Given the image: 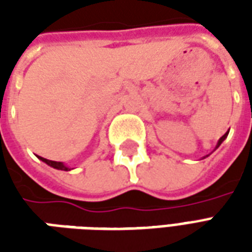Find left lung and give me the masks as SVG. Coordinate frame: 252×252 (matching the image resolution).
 <instances>
[{"mask_svg":"<svg viewBox=\"0 0 252 252\" xmlns=\"http://www.w3.org/2000/svg\"><path fill=\"white\" fill-rule=\"evenodd\" d=\"M227 136H228V132H227V133H224V135L220 137V140H219V143H217V147H219V146H220V144H221V143L225 140V137H227Z\"/></svg>","mask_w":252,"mask_h":252,"instance_id":"1","label":"left lung"}]
</instances>
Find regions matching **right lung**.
<instances>
[{"instance_id":"obj_1","label":"right lung","mask_w":252,"mask_h":252,"mask_svg":"<svg viewBox=\"0 0 252 252\" xmlns=\"http://www.w3.org/2000/svg\"><path fill=\"white\" fill-rule=\"evenodd\" d=\"M39 159H41L43 162H46L47 164H50L51 167H54V169H58V170H64V171H67V170H70L68 167H66L64 164L62 163V162H55V160H48V159L46 158H41V157H39Z\"/></svg>"}]
</instances>
